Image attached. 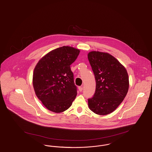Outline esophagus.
I'll return each mask as SVG.
<instances>
[{"label":"esophagus","instance_id":"esophagus-1","mask_svg":"<svg viewBox=\"0 0 152 152\" xmlns=\"http://www.w3.org/2000/svg\"><path fill=\"white\" fill-rule=\"evenodd\" d=\"M83 87H79V90L80 92H81V91H83Z\"/></svg>","mask_w":152,"mask_h":152}]
</instances>
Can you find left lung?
<instances>
[{
  "label": "left lung",
  "mask_w": 152,
  "mask_h": 152,
  "mask_svg": "<svg viewBox=\"0 0 152 152\" xmlns=\"http://www.w3.org/2000/svg\"><path fill=\"white\" fill-rule=\"evenodd\" d=\"M88 58L96 83L94 96L88 99V107L97 115H108L116 110L128 93L129 83L127 71L107 52L91 51Z\"/></svg>",
  "instance_id": "8db88e82"
}]
</instances>
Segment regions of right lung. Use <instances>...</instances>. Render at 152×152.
Returning <instances> with one entry per match:
<instances>
[{"label": "right lung", "instance_id": "obj_1", "mask_svg": "<svg viewBox=\"0 0 152 152\" xmlns=\"http://www.w3.org/2000/svg\"><path fill=\"white\" fill-rule=\"evenodd\" d=\"M80 51L63 46L50 51L37 63L33 73V87L44 107L55 113L69 108L77 95L70 65Z\"/></svg>", "mask_w": 152, "mask_h": 152}]
</instances>
